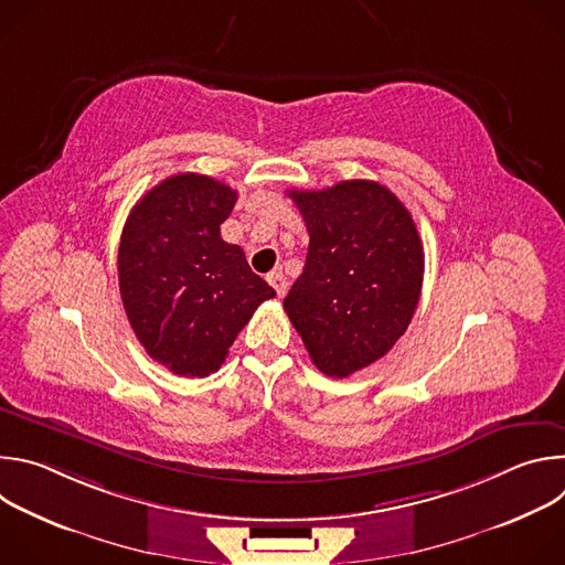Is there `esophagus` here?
I'll use <instances>...</instances> for the list:
<instances>
[{"label":"esophagus","mask_w":565,"mask_h":565,"mask_svg":"<svg viewBox=\"0 0 565 565\" xmlns=\"http://www.w3.org/2000/svg\"><path fill=\"white\" fill-rule=\"evenodd\" d=\"M268 284L277 290L279 297H284L286 290H288V281H286V277H284L281 273H270V275H268Z\"/></svg>","instance_id":"obj_1"}]
</instances>
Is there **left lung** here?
<instances>
[{
	"mask_svg": "<svg viewBox=\"0 0 565 565\" xmlns=\"http://www.w3.org/2000/svg\"><path fill=\"white\" fill-rule=\"evenodd\" d=\"M288 196L310 244L284 310L312 364L349 377L405 335L423 288L420 234L409 210L375 181L290 190Z\"/></svg>",
	"mask_w": 565,
	"mask_h": 565,
	"instance_id": "left-lung-1",
	"label": "left lung"
}]
</instances>
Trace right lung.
<instances>
[{
    "label": "right lung",
    "mask_w": 565,
    "mask_h": 565,
    "mask_svg": "<svg viewBox=\"0 0 565 565\" xmlns=\"http://www.w3.org/2000/svg\"><path fill=\"white\" fill-rule=\"evenodd\" d=\"M236 192L203 174H177L129 212L118 281L129 324L151 360L183 377L221 369L227 349L275 290L244 250L221 238Z\"/></svg>",
    "instance_id": "right-lung-1"
}]
</instances>
